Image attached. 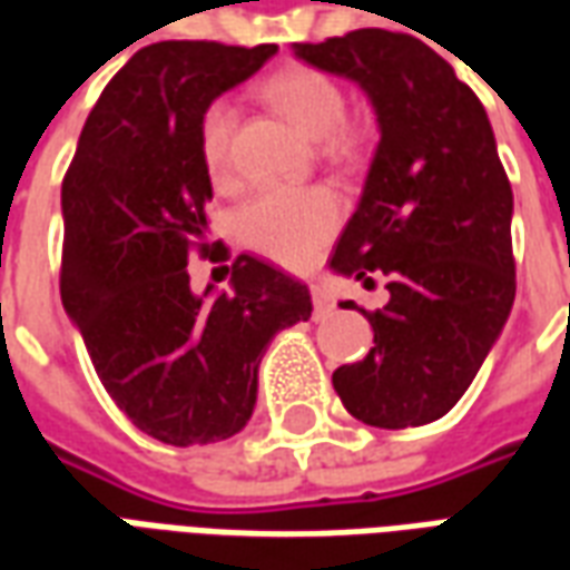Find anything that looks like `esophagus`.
Masks as SVG:
<instances>
[{"label": "esophagus", "instance_id": "1", "mask_svg": "<svg viewBox=\"0 0 570 570\" xmlns=\"http://www.w3.org/2000/svg\"><path fill=\"white\" fill-rule=\"evenodd\" d=\"M311 302H314V317H326L335 308L333 298H330V293L323 286H311Z\"/></svg>", "mask_w": 570, "mask_h": 570}]
</instances>
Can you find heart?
<instances>
[{
	"instance_id": "heart-1",
	"label": "heart",
	"mask_w": 570,
	"mask_h": 570,
	"mask_svg": "<svg viewBox=\"0 0 570 570\" xmlns=\"http://www.w3.org/2000/svg\"><path fill=\"white\" fill-rule=\"evenodd\" d=\"M262 100L308 140H323L330 158H354L363 146L357 128L345 121L347 100L342 85L314 67H284L259 85ZM235 106L213 100L198 125L200 161L216 186L232 183V137H235ZM342 204L330 188H265L240 213V235L249 247L259 249L289 268L314 262L323 244L338 225Z\"/></svg>"
}]
</instances>
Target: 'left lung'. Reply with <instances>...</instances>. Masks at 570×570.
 <instances>
[{
	"label": "left lung",
	"instance_id": "left-lung-1",
	"mask_svg": "<svg viewBox=\"0 0 570 570\" xmlns=\"http://www.w3.org/2000/svg\"><path fill=\"white\" fill-rule=\"evenodd\" d=\"M293 48L357 81L382 130L330 265L366 286L384 277L391 298L360 308L375 347L333 372L335 394L363 424L421 428L464 396L510 317L513 188L479 97L421 39L370 27Z\"/></svg>",
	"mask_w": 570,
	"mask_h": 570
}]
</instances>
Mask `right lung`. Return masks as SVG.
Masks as SVG:
<instances>
[{
    "mask_svg": "<svg viewBox=\"0 0 570 570\" xmlns=\"http://www.w3.org/2000/svg\"><path fill=\"white\" fill-rule=\"evenodd\" d=\"M277 45L158 42L118 69L85 121L63 176L60 298L106 394L167 445H207L247 428L265 347L311 317L308 286L240 253L232 289L191 293L188 256L207 240L204 109L249 79Z\"/></svg>",
    "mask_w": 570,
    "mask_h": 570,
    "instance_id": "right-lung-1",
    "label": "right lung"
}]
</instances>
